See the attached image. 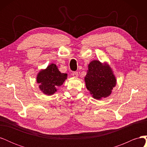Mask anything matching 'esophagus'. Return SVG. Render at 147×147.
Masks as SVG:
<instances>
[{"label": "esophagus", "mask_w": 147, "mask_h": 147, "mask_svg": "<svg viewBox=\"0 0 147 147\" xmlns=\"http://www.w3.org/2000/svg\"><path fill=\"white\" fill-rule=\"evenodd\" d=\"M78 73L77 72H74L72 74V76H73L74 77L77 78V77H78Z\"/></svg>", "instance_id": "obj_1"}]
</instances>
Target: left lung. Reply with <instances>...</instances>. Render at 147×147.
I'll return each mask as SVG.
<instances>
[{"instance_id": "obj_1", "label": "left lung", "mask_w": 147, "mask_h": 147, "mask_svg": "<svg viewBox=\"0 0 147 147\" xmlns=\"http://www.w3.org/2000/svg\"><path fill=\"white\" fill-rule=\"evenodd\" d=\"M84 82L87 90L97 100L109 96L117 84L116 77L110 65L97 60L92 61L88 64Z\"/></svg>"}]
</instances>
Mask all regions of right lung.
Instances as JSON below:
<instances>
[{
    "label": "right lung",
    "instance_id": "1",
    "mask_svg": "<svg viewBox=\"0 0 147 147\" xmlns=\"http://www.w3.org/2000/svg\"><path fill=\"white\" fill-rule=\"evenodd\" d=\"M67 78V74L61 73L55 64H51L45 69L41 70L37 75V82L42 92L51 96L57 90Z\"/></svg>",
    "mask_w": 147,
    "mask_h": 147
}]
</instances>
